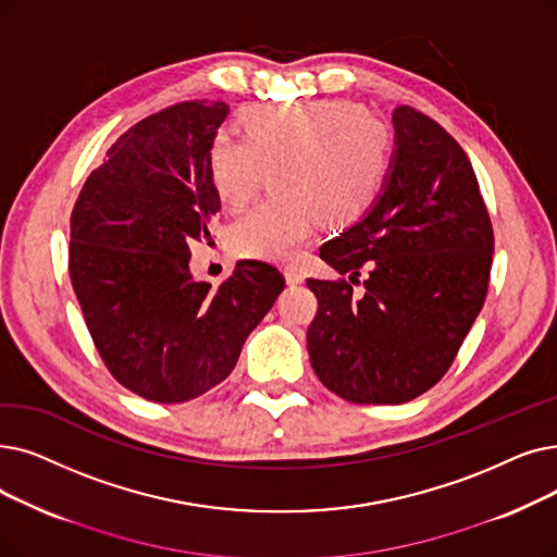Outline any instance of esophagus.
Returning <instances> with one entry per match:
<instances>
[{
    "label": "esophagus",
    "instance_id": "obj_1",
    "mask_svg": "<svg viewBox=\"0 0 557 557\" xmlns=\"http://www.w3.org/2000/svg\"><path fill=\"white\" fill-rule=\"evenodd\" d=\"M284 277H286L288 284H302L305 282V273L298 269V265H286Z\"/></svg>",
    "mask_w": 557,
    "mask_h": 557
}]
</instances>
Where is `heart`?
I'll return each instance as SVG.
<instances>
[{"label":"heart","mask_w":557,"mask_h":557,"mask_svg":"<svg viewBox=\"0 0 557 557\" xmlns=\"http://www.w3.org/2000/svg\"><path fill=\"white\" fill-rule=\"evenodd\" d=\"M244 136L219 129L207 165L221 200L246 207L273 171L277 198L232 225L230 244L250 259H282L330 227L355 223L377 200L394 157L392 129L342 100L248 104Z\"/></svg>","instance_id":"obj_1"}]
</instances>
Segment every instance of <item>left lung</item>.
I'll return each instance as SVG.
<instances>
[{
	"label": "left lung",
	"instance_id": "8db88e82",
	"mask_svg": "<svg viewBox=\"0 0 557 557\" xmlns=\"http://www.w3.org/2000/svg\"><path fill=\"white\" fill-rule=\"evenodd\" d=\"M396 152L373 209L321 248L350 282L369 263L364 296L346 280L307 284L319 311L307 330L311 367L359 405H400L437 384L485 305L494 230L467 152L432 117L394 111Z\"/></svg>",
	"mask_w": 557,
	"mask_h": 557
}]
</instances>
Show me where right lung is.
Listing matches in <instances>:
<instances>
[{
	"label": "right lung",
	"instance_id": "add662e5",
	"mask_svg": "<svg viewBox=\"0 0 557 557\" xmlns=\"http://www.w3.org/2000/svg\"><path fill=\"white\" fill-rule=\"evenodd\" d=\"M225 102H180L143 117L107 150L70 215V280L109 373L152 403L221 384L284 288L275 265L240 259L219 286L198 282L196 240L221 209L207 165Z\"/></svg>",
	"mask_w": 557,
	"mask_h": 557
}]
</instances>
